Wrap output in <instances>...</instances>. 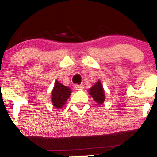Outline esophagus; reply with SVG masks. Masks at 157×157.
Instances as JSON below:
<instances>
[{"instance_id":"1","label":"esophagus","mask_w":157,"mask_h":157,"mask_svg":"<svg viewBox=\"0 0 157 157\" xmlns=\"http://www.w3.org/2000/svg\"><path fill=\"white\" fill-rule=\"evenodd\" d=\"M74 89H75L76 90H82V89H83V84H75L74 85Z\"/></svg>"}]
</instances>
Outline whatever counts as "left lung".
<instances>
[{"label":"left lung","instance_id":"1","mask_svg":"<svg viewBox=\"0 0 157 157\" xmlns=\"http://www.w3.org/2000/svg\"><path fill=\"white\" fill-rule=\"evenodd\" d=\"M90 95L93 98L99 105H102L105 101V93L102 85L99 80H98L91 88L89 90Z\"/></svg>","mask_w":157,"mask_h":157}]
</instances>
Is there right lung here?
<instances>
[{"label": "right lung", "mask_w": 157, "mask_h": 157, "mask_svg": "<svg viewBox=\"0 0 157 157\" xmlns=\"http://www.w3.org/2000/svg\"><path fill=\"white\" fill-rule=\"evenodd\" d=\"M71 94V90L67 86H64L56 80L52 92V102L57 109H61L64 106L69 96Z\"/></svg>", "instance_id": "right-lung-1"}]
</instances>
